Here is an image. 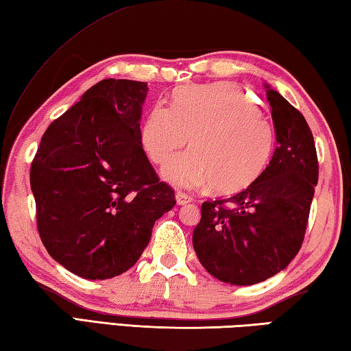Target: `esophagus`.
Here are the masks:
<instances>
[{"instance_id": "1", "label": "esophagus", "mask_w": 351, "mask_h": 351, "mask_svg": "<svg viewBox=\"0 0 351 351\" xmlns=\"http://www.w3.org/2000/svg\"><path fill=\"white\" fill-rule=\"evenodd\" d=\"M192 197H190V195H187V193H184V192H178L176 193V203H178V206H184V204H189V203H192Z\"/></svg>"}]
</instances>
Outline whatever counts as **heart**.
Wrapping results in <instances>:
<instances>
[{"label":"heart","instance_id":"b5f03b06","mask_svg":"<svg viewBox=\"0 0 351 351\" xmlns=\"http://www.w3.org/2000/svg\"><path fill=\"white\" fill-rule=\"evenodd\" d=\"M164 178L175 186L209 187L237 193L263 173L274 148V128L251 97L230 82L187 85L173 93L171 106L154 104L139 138L147 158L165 164Z\"/></svg>","mask_w":351,"mask_h":351}]
</instances>
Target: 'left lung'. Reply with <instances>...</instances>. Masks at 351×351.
I'll list each match as a JSON object with an SVG mask.
<instances>
[{
  "label": "left lung",
  "mask_w": 351,
  "mask_h": 351,
  "mask_svg": "<svg viewBox=\"0 0 351 351\" xmlns=\"http://www.w3.org/2000/svg\"><path fill=\"white\" fill-rule=\"evenodd\" d=\"M265 86L277 139L271 162L243 192L203 203L192 239L206 271L240 287L276 276L295 257L319 178L316 145L305 117Z\"/></svg>",
  "instance_id": "left-lung-1"
}]
</instances>
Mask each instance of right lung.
<instances>
[{
  "instance_id": "right-lung-1",
  "label": "right lung",
  "mask_w": 351,
  "mask_h": 351,
  "mask_svg": "<svg viewBox=\"0 0 351 351\" xmlns=\"http://www.w3.org/2000/svg\"><path fill=\"white\" fill-rule=\"evenodd\" d=\"M145 82L105 79L41 138L31 167L37 228L57 263L88 280L128 271L176 204L141 145Z\"/></svg>"
}]
</instances>
